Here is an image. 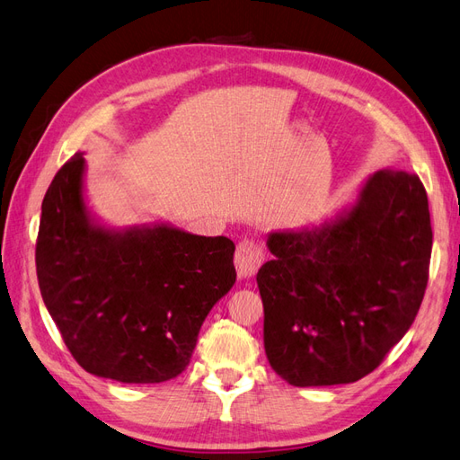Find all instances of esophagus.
I'll use <instances>...</instances> for the list:
<instances>
[{
    "label": "esophagus",
    "instance_id": "34e87169",
    "mask_svg": "<svg viewBox=\"0 0 460 460\" xmlns=\"http://www.w3.org/2000/svg\"><path fill=\"white\" fill-rule=\"evenodd\" d=\"M264 262V251L262 246L254 241H243L234 252V268L241 279H251L256 270Z\"/></svg>",
    "mask_w": 460,
    "mask_h": 460
}]
</instances>
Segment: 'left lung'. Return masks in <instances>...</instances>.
Wrapping results in <instances>:
<instances>
[{"label": "left lung", "instance_id": "1", "mask_svg": "<svg viewBox=\"0 0 460 460\" xmlns=\"http://www.w3.org/2000/svg\"><path fill=\"white\" fill-rule=\"evenodd\" d=\"M428 194L414 174L379 171L319 226L276 229L258 270L264 349L293 386L356 383L414 323L431 258Z\"/></svg>", "mask_w": 460, "mask_h": 460}]
</instances>
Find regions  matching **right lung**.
<instances>
[{
  "mask_svg": "<svg viewBox=\"0 0 460 460\" xmlns=\"http://www.w3.org/2000/svg\"><path fill=\"white\" fill-rule=\"evenodd\" d=\"M85 172L75 153L42 199L37 276L46 309L87 373L139 385L174 379L237 279L234 244L169 221L107 226L87 206Z\"/></svg>",
  "mask_w": 460,
  "mask_h": 460,
  "instance_id": "right-lung-1",
  "label": "right lung"
}]
</instances>
